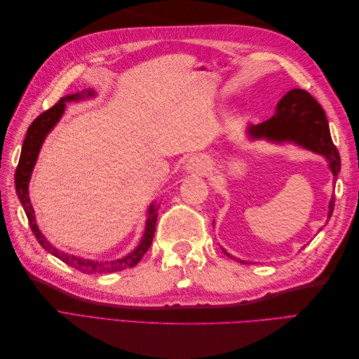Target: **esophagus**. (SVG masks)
<instances>
[{
	"label": "esophagus",
	"mask_w": 359,
	"mask_h": 359,
	"mask_svg": "<svg viewBox=\"0 0 359 359\" xmlns=\"http://www.w3.org/2000/svg\"><path fill=\"white\" fill-rule=\"evenodd\" d=\"M211 168V163L210 160L206 158L205 156H194L189 160L187 163V169L190 172H198V173H205L206 170H208Z\"/></svg>",
	"instance_id": "34e87169"
}]
</instances>
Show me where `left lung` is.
Wrapping results in <instances>:
<instances>
[{
	"instance_id": "8db88e82",
	"label": "left lung",
	"mask_w": 359,
	"mask_h": 359,
	"mask_svg": "<svg viewBox=\"0 0 359 359\" xmlns=\"http://www.w3.org/2000/svg\"><path fill=\"white\" fill-rule=\"evenodd\" d=\"M248 133L252 137H266L277 142L295 140L297 144L327 157L334 178L339 175L341 168L340 154L331 139L327 116L318 100L306 90H290L280 100L277 114L262 124L250 126ZM334 202L335 199L332 198L328 217L332 215ZM227 256L232 257L231 255Z\"/></svg>"
}]
</instances>
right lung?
<instances>
[{
    "mask_svg": "<svg viewBox=\"0 0 359 359\" xmlns=\"http://www.w3.org/2000/svg\"><path fill=\"white\" fill-rule=\"evenodd\" d=\"M83 95H93L91 91H86V94ZM82 99L81 94H73V95H67L62 97V99L53 104L52 107H49L48 111L41 112L34 121L31 123V126L27 130V136L24 140L22 145V151H20V157H19V163L18 168L15 172V186H16V193L19 196L20 203H22L27 219L29 222L31 231L34 233L36 240L39 241V244L48 250L50 255H53L55 257H58L60 260H62L64 264H67L70 266H73L74 269L81 271V273L85 274H103V273H116V271H123L127 268L135 266L142 256L148 252V248L153 243L154 238V232H156V223H157V212L158 208H154L151 205L149 208V215L147 220V227H145V233L142 236V241H140L139 247L135 250L133 253H130L128 256L119 259V260H112V262H95V260H90V259H82L78 256H70L64 252H60L58 248H55L53 245L49 244V241H46V238L43 236L39 231V227L36 224V219H34V211H32V206L28 198V182H29V177L32 168L36 165V160L39 156L40 147L43 144V139L48 135L49 130L57 124L58 119L61 118L62 112H64V106L66 103L64 102H70V100H79Z\"/></svg>",
    "mask_w": 359,
    "mask_h": 359,
    "instance_id": "add662e5",
    "label": "right lung"
}]
</instances>
